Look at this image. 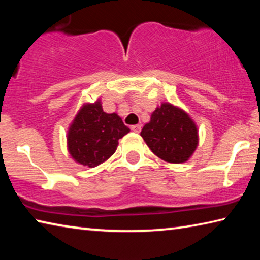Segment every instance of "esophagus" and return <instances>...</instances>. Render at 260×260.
<instances>
[{"mask_svg": "<svg viewBox=\"0 0 260 260\" xmlns=\"http://www.w3.org/2000/svg\"><path fill=\"white\" fill-rule=\"evenodd\" d=\"M131 129L134 132V133H140L141 132V125H133L131 126Z\"/></svg>", "mask_w": 260, "mask_h": 260, "instance_id": "obj_1", "label": "esophagus"}]
</instances>
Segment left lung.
Segmentation results:
<instances>
[{
	"mask_svg": "<svg viewBox=\"0 0 260 260\" xmlns=\"http://www.w3.org/2000/svg\"><path fill=\"white\" fill-rule=\"evenodd\" d=\"M144 142L157 157L181 164L199 146V131L190 116L171 103H161L141 131Z\"/></svg>",
	"mask_w": 260,
	"mask_h": 260,
	"instance_id": "8db88e82",
	"label": "left lung"
}]
</instances>
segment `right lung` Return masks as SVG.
<instances>
[{
  "instance_id": "obj_1",
  "label": "right lung",
  "mask_w": 260,
  "mask_h": 260,
  "mask_svg": "<svg viewBox=\"0 0 260 260\" xmlns=\"http://www.w3.org/2000/svg\"><path fill=\"white\" fill-rule=\"evenodd\" d=\"M127 133L121 118L104 112L100 100L85 103L69 127L68 150L78 164L95 167L116 152L118 141Z\"/></svg>"
}]
</instances>
